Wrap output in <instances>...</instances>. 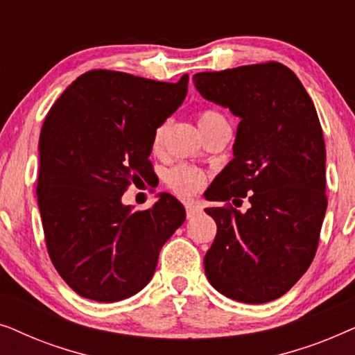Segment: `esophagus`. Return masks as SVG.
I'll list each match as a JSON object with an SVG mask.
<instances>
[{"label":"esophagus","mask_w":355,"mask_h":355,"mask_svg":"<svg viewBox=\"0 0 355 355\" xmlns=\"http://www.w3.org/2000/svg\"><path fill=\"white\" fill-rule=\"evenodd\" d=\"M200 211H202V208L196 205V203H186V215H187L189 220H191V218H193V216H197Z\"/></svg>","instance_id":"1"}]
</instances>
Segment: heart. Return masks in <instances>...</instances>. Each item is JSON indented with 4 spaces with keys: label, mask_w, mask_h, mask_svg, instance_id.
I'll return each instance as SVG.
<instances>
[{
    "label": "heart",
    "mask_w": 355,
    "mask_h": 355,
    "mask_svg": "<svg viewBox=\"0 0 355 355\" xmlns=\"http://www.w3.org/2000/svg\"><path fill=\"white\" fill-rule=\"evenodd\" d=\"M198 125H200L202 132L205 134L207 130H210L215 125L227 124L225 116L218 113L216 110H202L200 113L197 114ZM164 132H166V124H159L157 129L153 130L152 137V147L153 150H158L163 144ZM164 184L171 189L174 193L181 197H191L196 196L197 192H200L207 184V174L196 166H191V164H176V166L169 168L166 173H164Z\"/></svg>",
    "instance_id": "heart-1"
}]
</instances>
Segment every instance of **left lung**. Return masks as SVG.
I'll return each instance as SVG.
<instances>
[{
	"label": "left lung",
	"instance_id": "left-lung-1",
	"mask_svg": "<svg viewBox=\"0 0 355 355\" xmlns=\"http://www.w3.org/2000/svg\"><path fill=\"white\" fill-rule=\"evenodd\" d=\"M203 98L239 116L234 158L215 179L207 208L216 223L203 259L226 297L263 304L281 297L312 263L327 211L324 140L317 110L297 76L276 61L198 72ZM249 196L237 212L231 198Z\"/></svg>",
	"mask_w": 355,
	"mask_h": 355
}]
</instances>
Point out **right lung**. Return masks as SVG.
<instances>
[{"label": "right lung", "instance_id": "obj_1", "mask_svg": "<svg viewBox=\"0 0 355 355\" xmlns=\"http://www.w3.org/2000/svg\"><path fill=\"white\" fill-rule=\"evenodd\" d=\"M176 84L95 69L48 111L38 152V208L48 255L72 291L118 302L152 279L159 250L186 220L169 193L132 211L121 197L152 171L153 130L187 95Z\"/></svg>", "mask_w": 355, "mask_h": 355}]
</instances>
